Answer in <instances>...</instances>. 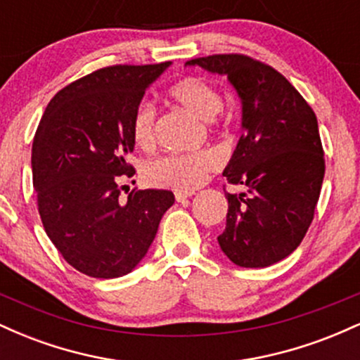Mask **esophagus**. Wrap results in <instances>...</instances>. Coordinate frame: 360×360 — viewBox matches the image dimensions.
<instances>
[{"label": "esophagus", "mask_w": 360, "mask_h": 360, "mask_svg": "<svg viewBox=\"0 0 360 360\" xmlns=\"http://www.w3.org/2000/svg\"><path fill=\"white\" fill-rule=\"evenodd\" d=\"M193 194H194L193 191H189V193L177 191V193H174V196H176V201H184V200H188V198H191Z\"/></svg>", "instance_id": "esophagus-1"}]
</instances>
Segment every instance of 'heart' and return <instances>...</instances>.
I'll list each match as a JSON object with an SVG mask.
<instances>
[{"mask_svg":"<svg viewBox=\"0 0 360 360\" xmlns=\"http://www.w3.org/2000/svg\"><path fill=\"white\" fill-rule=\"evenodd\" d=\"M167 96L176 105L196 117L214 122L221 110V94L212 82L196 76H184L172 82ZM155 110L150 103L142 101L134 110L130 122V134L135 146L142 150H150L155 143ZM220 167V155L212 148L193 154H171L152 160L146 169V177L157 188L174 189L189 193L200 188L213 171Z\"/></svg>","mask_w":360,"mask_h":360,"instance_id":"1","label":"heart"}]
</instances>
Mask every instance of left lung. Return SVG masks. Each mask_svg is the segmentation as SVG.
Masks as SVG:
<instances>
[{
    "instance_id": "obj_1",
    "label": "left lung",
    "mask_w": 360,
    "mask_h": 360,
    "mask_svg": "<svg viewBox=\"0 0 360 360\" xmlns=\"http://www.w3.org/2000/svg\"><path fill=\"white\" fill-rule=\"evenodd\" d=\"M186 64L226 74L242 100V135L229 166L225 255L240 267L288 257L307 235L320 198L325 157L315 111L283 74L245 53H214Z\"/></svg>"
}]
</instances>
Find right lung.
<instances>
[{
  "label": "right lung",
  "instance_id": "right-lung-1",
  "mask_svg": "<svg viewBox=\"0 0 360 360\" xmlns=\"http://www.w3.org/2000/svg\"><path fill=\"white\" fill-rule=\"evenodd\" d=\"M171 62L117 64L62 88L45 108L32 147L37 206L45 233L69 264L111 279L137 267L174 203L164 189H131L130 122L146 89Z\"/></svg>",
  "mask_w": 360,
  "mask_h": 360
}]
</instances>
